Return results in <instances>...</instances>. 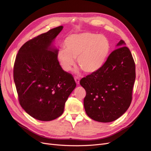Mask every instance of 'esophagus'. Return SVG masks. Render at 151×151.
Instances as JSON below:
<instances>
[{
	"label": "esophagus",
	"instance_id": "34e87169",
	"mask_svg": "<svg viewBox=\"0 0 151 151\" xmlns=\"http://www.w3.org/2000/svg\"><path fill=\"white\" fill-rule=\"evenodd\" d=\"M80 79L79 78H78L76 76L75 77V81L76 83L77 84V85H78L79 84H80Z\"/></svg>",
	"mask_w": 151,
	"mask_h": 151
}]
</instances>
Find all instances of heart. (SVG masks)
Segmentation results:
<instances>
[{"mask_svg": "<svg viewBox=\"0 0 151 151\" xmlns=\"http://www.w3.org/2000/svg\"><path fill=\"white\" fill-rule=\"evenodd\" d=\"M64 46L65 48L59 49L57 54L62 68L69 71L77 59L78 65L88 74L96 72L103 66L110 49L105 36L91 32L69 35Z\"/></svg>", "mask_w": 151, "mask_h": 151, "instance_id": "b5f03b06", "label": "heart"}]
</instances>
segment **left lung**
<instances>
[{
  "instance_id": "1",
  "label": "left lung",
  "mask_w": 151,
  "mask_h": 151,
  "mask_svg": "<svg viewBox=\"0 0 151 151\" xmlns=\"http://www.w3.org/2000/svg\"><path fill=\"white\" fill-rule=\"evenodd\" d=\"M125 45L124 41L120 40L116 45L118 48L109 54L103 66L80 80L86 92L84 99L86 113L94 121H114L131 104L135 63Z\"/></svg>"
}]
</instances>
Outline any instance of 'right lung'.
<instances>
[{"label": "right lung", "mask_w": 151, "mask_h": 151, "mask_svg": "<svg viewBox=\"0 0 151 151\" xmlns=\"http://www.w3.org/2000/svg\"><path fill=\"white\" fill-rule=\"evenodd\" d=\"M55 27L30 40L19 50L13 68V79L21 107L39 121L60 116L74 89L73 76L60 67L58 50L52 42L62 30Z\"/></svg>", "instance_id": "obj_1"}]
</instances>
